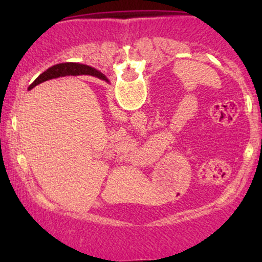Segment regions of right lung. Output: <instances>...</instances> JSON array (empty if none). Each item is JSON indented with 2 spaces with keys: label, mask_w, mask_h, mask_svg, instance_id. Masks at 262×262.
Instances as JSON below:
<instances>
[{
  "label": "right lung",
  "mask_w": 262,
  "mask_h": 262,
  "mask_svg": "<svg viewBox=\"0 0 262 262\" xmlns=\"http://www.w3.org/2000/svg\"><path fill=\"white\" fill-rule=\"evenodd\" d=\"M93 69L90 68V66L82 65V64H77V62H64V64H56L52 66V68L48 69L47 71H44L43 74H40L39 76L35 79L34 82L29 86V89H33L39 83L44 82V81L50 80V79H56V77L60 76H65V75H73L74 73H79V71H91ZM93 76L98 77V79L104 80L108 82V79L104 76L103 74L98 73V71L93 70V73H91Z\"/></svg>",
  "instance_id": "1"
}]
</instances>
